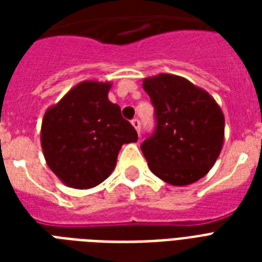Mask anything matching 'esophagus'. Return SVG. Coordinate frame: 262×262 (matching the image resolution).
<instances>
[{
    "label": "esophagus",
    "instance_id": "esophagus-1",
    "mask_svg": "<svg viewBox=\"0 0 262 262\" xmlns=\"http://www.w3.org/2000/svg\"><path fill=\"white\" fill-rule=\"evenodd\" d=\"M132 125H133V127L136 129V132H137V133H140V121L139 119L137 118L133 119V121H132Z\"/></svg>",
    "mask_w": 262,
    "mask_h": 262
}]
</instances>
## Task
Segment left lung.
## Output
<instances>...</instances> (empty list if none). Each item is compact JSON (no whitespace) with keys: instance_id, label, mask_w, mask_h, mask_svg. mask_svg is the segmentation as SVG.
Listing matches in <instances>:
<instances>
[{"instance_id":"8db88e82","label":"left lung","mask_w":262,"mask_h":262,"mask_svg":"<svg viewBox=\"0 0 262 262\" xmlns=\"http://www.w3.org/2000/svg\"><path fill=\"white\" fill-rule=\"evenodd\" d=\"M155 106L156 130L141 151L154 174L172 186L197 182L213 167L224 143V114L216 100L185 77H145Z\"/></svg>"}]
</instances>
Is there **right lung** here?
<instances>
[{"label":"right lung","mask_w":262,"mask_h":262,"mask_svg":"<svg viewBox=\"0 0 262 262\" xmlns=\"http://www.w3.org/2000/svg\"><path fill=\"white\" fill-rule=\"evenodd\" d=\"M110 81L85 80L46 110L40 127L45 160L63 185L98 186L113 172L123 144L137 133L108 100Z\"/></svg>","instance_id":"right-lung-1"}]
</instances>
